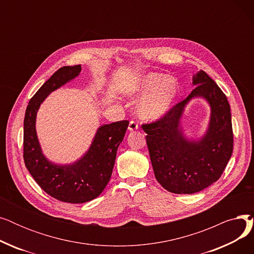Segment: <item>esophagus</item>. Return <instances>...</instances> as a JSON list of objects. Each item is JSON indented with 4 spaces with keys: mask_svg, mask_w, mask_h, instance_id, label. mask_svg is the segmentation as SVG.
<instances>
[{
    "mask_svg": "<svg viewBox=\"0 0 254 254\" xmlns=\"http://www.w3.org/2000/svg\"><path fill=\"white\" fill-rule=\"evenodd\" d=\"M139 128V126L136 122H134V120H130L129 122V125H128V130H136Z\"/></svg>",
    "mask_w": 254,
    "mask_h": 254,
    "instance_id": "esophagus-1",
    "label": "esophagus"
}]
</instances>
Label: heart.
<instances>
[{"label":"heart","instance_id":"1","mask_svg":"<svg viewBox=\"0 0 254 254\" xmlns=\"http://www.w3.org/2000/svg\"><path fill=\"white\" fill-rule=\"evenodd\" d=\"M175 79L162 73H148L130 89L134 97H144L138 105V113L145 119H158L169 112L178 96Z\"/></svg>","mask_w":254,"mask_h":254}]
</instances>
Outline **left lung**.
I'll use <instances>...</instances> for the list:
<instances>
[{"label":"left lung","mask_w":254,"mask_h":254,"mask_svg":"<svg viewBox=\"0 0 254 254\" xmlns=\"http://www.w3.org/2000/svg\"><path fill=\"white\" fill-rule=\"evenodd\" d=\"M192 84L195 87L188 98L157 122L142 126L147 134L146 142L156 180L168 191L178 194L195 193L216 182L233 153L228 99L202 70L192 76ZM195 97L207 101L211 114L204 136L189 140L184 136L181 118L186 105Z\"/></svg>","instance_id":"8db88e82"}]
</instances>
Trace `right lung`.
Returning <instances> with one entry per match:
<instances>
[{"instance_id":"add662e5","label":"right lung","mask_w":254,"mask_h":254,"mask_svg":"<svg viewBox=\"0 0 254 254\" xmlns=\"http://www.w3.org/2000/svg\"><path fill=\"white\" fill-rule=\"evenodd\" d=\"M80 72L81 64L59 69L31 99L23 122V159L26 169L46 193L72 204L89 202L105 190L112 175L117 148L128 126L127 120L101 126L88 150L73 164L59 165L48 161L37 136V112L49 93L70 82Z\"/></svg>"}]
</instances>
